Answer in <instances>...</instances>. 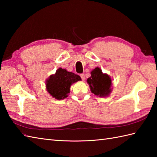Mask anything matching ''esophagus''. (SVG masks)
<instances>
[{
	"instance_id": "obj_1",
	"label": "esophagus",
	"mask_w": 157,
	"mask_h": 157,
	"mask_svg": "<svg viewBox=\"0 0 157 157\" xmlns=\"http://www.w3.org/2000/svg\"><path fill=\"white\" fill-rule=\"evenodd\" d=\"M80 77H81V78H82L83 81L85 80V75H84V73H82V74H80Z\"/></svg>"
}]
</instances>
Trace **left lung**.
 <instances>
[{
	"label": "left lung",
	"instance_id": "8db88e82",
	"mask_svg": "<svg viewBox=\"0 0 157 157\" xmlns=\"http://www.w3.org/2000/svg\"><path fill=\"white\" fill-rule=\"evenodd\" d=\"M91 76L87 83L92 93L99 97H106L112 92V79L107 73H103L102 69L96 67L90 72Z\"/></svg>",
	"mask_w": 157,
	"mask_h": 157
}]
</instances>
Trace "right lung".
Listing matches in <instances>:
<instances>
[{
    "label": "right lung",
    "instance_id": "add662e5",
    "mask_svg": "<svg viewBox=\"0 0 157 157\" xmlns=\"http://www.w3.org/2000/svg\"><path fill=\"white\" fill-rule=\"evenodd\" d=\"M80 80L78 75L60 67L46 79V88L51 96L60 101L68 97L71 86Z\"/></svg>",
    "mask_w": 157,
    "mask_h": 157
}]
</instances>
